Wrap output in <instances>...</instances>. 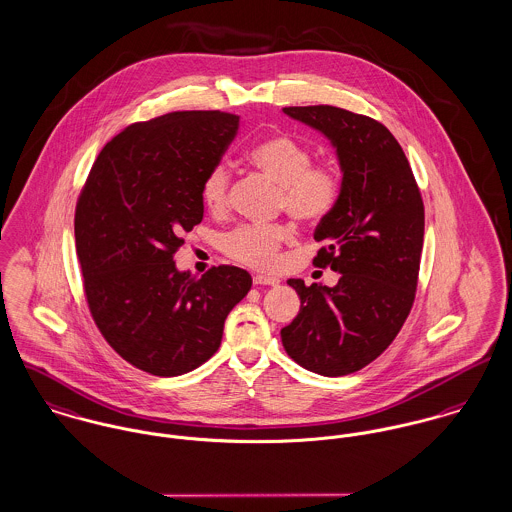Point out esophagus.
Instances as JSON below:
<instances>
[{
    "mask_svg": "<svg viewBox=\"0 0 512 512\" xmlns=\"http://www.w3.org/2000/svg\"><path fill=\"white\" fill-rule=\"evenodd\" d=\"M278 282H280V280H278V278H275V276H253V284H257V286H278Z\"/></svg>",
    "mask_w": 512,
    "mask_h": 512,
    "instance_id": "1",
    "label": "esophagus"
}]
</instances>
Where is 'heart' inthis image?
<instances>
[{"label": "heart", "instance_id": "obj_1", "mask_svg": "<svg viewBox=\"0 0 512 512\" xmlns=\"http://www.w3.org/2000/svg\"><path fill=\"white\" fill-rule=\"evenodd\" d=\"M247 161L278 187V206L302 224L323 220L341 193V181L329 163H312V152L288 134H271L259 140ZM230 169L212 165L200 183V200L212 214L228 208ZM294 239L290 224H243L222 239V251L253 269H273L282 245Z\"/></svg>", "mask_w": 512, "mask_h": 512}]
</instances>
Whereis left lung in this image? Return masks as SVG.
Segmentation results:
<instances>
[{
	"label": "left lung",
	"mask_w": 512,
	"mask_h": 512,
	"mask_svg": "<svg viewBox=\"0 0 512 512\" xmlns=\"http://www.w3.org/2000/svg\"><path fill=\"white\" fill-rule=\"evenodd\" d=\"M286 115L331 140L341 165V193L317 224V267H331L329 288L288 284L300 314L282 327L284 351L321 376H347L384 353L411 312L425 234V206L394 134L378 120L314 105Z\"/></svg>",
	"instance_id": "obj_1"
}]
</instances>
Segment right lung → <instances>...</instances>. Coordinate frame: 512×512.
Masks as SVG:
<instances>
[{"label":"right lung","mask_w":512,"mask_h":512,"mask_svg":"<svg viewBox=\"0 0 512 512\" xmlns=\"http://www.w3.org/2000/svg\"><path fill=\"white\" fill-rule=\"evenodd\" d=\"M239 117L179 111L136 122L95 159L76 206V249L89 312L132 366L181 376L218 351L224 321L251 288L220 265L181 273L173 255L202 220L200 183L236 138Z\"/></svg>","instance_id":"add662e5"}]
</instances>
